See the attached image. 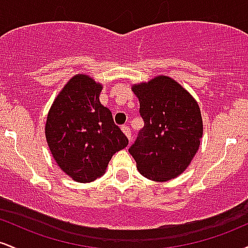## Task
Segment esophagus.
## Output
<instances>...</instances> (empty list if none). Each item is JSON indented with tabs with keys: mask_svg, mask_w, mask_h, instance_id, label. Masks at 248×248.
<instances>
[{
	"mask_svg": "<svg viewBox=\"0 0 248 248\" xmlns=\"http://www.w3.org/2000/svg\"><path fill=\"white\" fill-rule=\"evenodd\" d=\"M121 129H122V132L126 134V136L129 139V141H130V139H132V130H130V128L128 127L127 124H124V126L121 127Z\"/></svg>",
	"mask_w": 248,
	"mask_h": 248,
	"instance_id": "obj_1",
	"label": "esophagus"
}]
</instances>
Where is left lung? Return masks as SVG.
Returning <instances> with one entry per match:
<instances>
[{
  "mask_svg": "<svg viewBox=\"0 0 248 248\" xmlns=\"http://www.w3.org/2000/svg\"><path fill=\"white\" fill-rule=\"evenodd\" d=\"M144 122L128 152L144 177L164 182L177 177L197 153L203 121L197 102L166 76L135 85Z\"/></svg>",
  "mask_w": 248,
  "mask_h": 248,
  "instance_id": "1",
  "label": "left lung"
}]
</instances>
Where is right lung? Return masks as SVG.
Wrapping results in <instances>:
<instances>
[{
    "label": "right lung",
    "instance_id": "add662e5",
    "mask_svg": "<svg viewBox=\"0 0 248 248\" xmlns=\"http://www.w3.org/2000/svg\"><path fill=\"white\" fill-rule=\"evenodd\" d=\"M101 85L78 75L65 85L47 115L45 135L57 164L75 181L99 178L128 139L99 101Z\"/></svg>",
    "mask_w": 248,
    "mask_h": 248
}]
</instances>
